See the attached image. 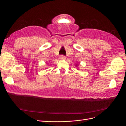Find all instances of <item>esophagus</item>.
Here are the masks:
<instances>
[{
	"instance_id": "esophagus-1",
	"label": "esophagus",
	"mask_w": 126,
	"mask_h": 126,
	"mask_svg": "<svg viewBox=\"0 0 126 126\" xmlns=\"http://www.w3.org/2000/svg\"><path fill=\"white\" fill-rule=\"evenodd\" d=\"M59 59L60 60H64L66 59V57H65V56H63V55H61L59 57Z\"/></svg>"
}]
</instances>
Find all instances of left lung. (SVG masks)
<instances>
[{
    "label": "left lung",
    "instance_id": "8db88e82",
    "mask_svg": "<svg viewBox=\"0 0 126 126\" xmlns=\"http://www.w3.org/2000/svg\"><path fill=\"white\" fill-rule=\"evenodd\" d=\"M77 66H78V64H77Z\"/></svg>",
    "mask_w": 126,
    "mask_h": 126
}]
</instances>
